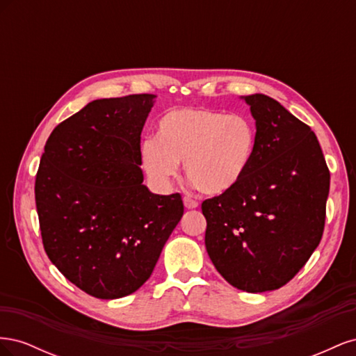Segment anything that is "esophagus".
Wrapping results in <instances>:
<instances>
[{
  "mask_svg": "<svg viewBox=\"0 0 356 356\" xmlns=\"http://www.w3.org/2000/svg\"><path fill=\"white\" fill-rule=\"evenodd\" d=\"M182 202H184V207H186L187 209H195V208L199 207V203H197L196 200H193V199L188 197V196H186L184 199H182Z\"/></svg>",
  "mask_w": 356,
  "mask_h": 356,
  "instance_id": "1",
  "label": "esophagus"
}]
</instances>
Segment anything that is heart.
Segmentation results:
<instances>
[{
	"label": "heart",
	"mask_w": 356,
	"mask_h": 356,
	"mask_svg": "<svg viewBox=\"0 0 356 356\" xmlns=\"http://www.w3.org/2000/svg\"><path fill=\"white\" fill-rule=\"evenodd\" d=\"M251 117L211 108H179L159 120L156 139L141 147V165L156 186L166 187L184 163L187 179L203 195L232 191L250 170L257 152Z\"/></svg>",
	"instance_id": "heart-1"
}]
</instances>
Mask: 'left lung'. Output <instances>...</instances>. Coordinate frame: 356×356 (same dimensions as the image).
<instances>
[{
	"instance_id": "1",
	"label": "left lung",
	"mask_w": 356,
	"mask_h": 356,
	"mask_svg": "<svg viewBox=\"0 0 356 356\" xmlns=\"http://www.w3.org/2000/svg\"><path fill=\"white\" fill-rule=\"evenodd\" d=\"M257 152L232 191L202 203L204 245L220 275L246 293L284 286L321 242L330 170L316 135L270 96H242Z\"/></svg>"
}]
</instances>
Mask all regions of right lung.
Returning <instances> with one entry per match:
<instances>
[{
    "instance_id": "right-lung-1",
    "label": "right lung",
    "mask_w": 356,
    "mask_h": 356,
    "mask_svg": "<svg viewBox=\"0 0 356 356\" xmlns=\"http://www.w3.org/2000/svg\"><path fill=\"white\" fill-rule=\"evenodd\" d=\"M156 95L96 99L53 129L35 178L42 245L70 282L102 300L152 276L184 213L143 184L141 132Z\"/></svg>"
}]
</instances>
